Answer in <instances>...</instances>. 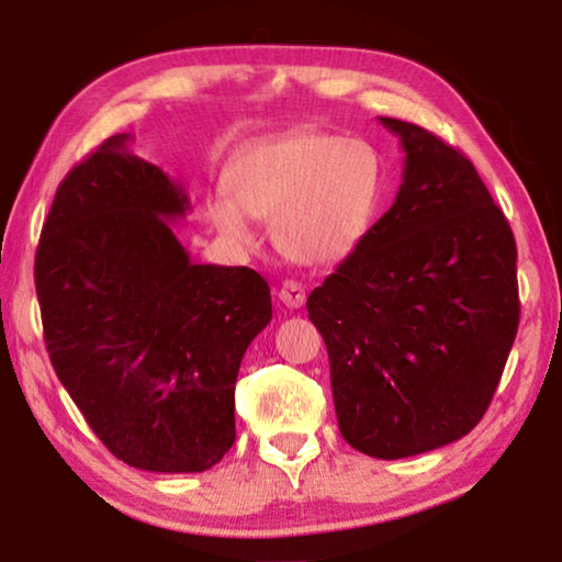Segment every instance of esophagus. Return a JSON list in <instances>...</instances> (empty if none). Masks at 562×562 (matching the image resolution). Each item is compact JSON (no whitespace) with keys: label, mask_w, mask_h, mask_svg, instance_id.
<instances>
[{"label":"esophagus","mask_w":562,"mask_h":562,"mask_svg":"<svg viewBox=\"0 0 562 562\" xmlns=\"http://www.w3.org/2000/svg\"><path fill=\"white\" fill-rule=\"evenodd\" d=\"M279 299L289 306V310H299V306L306 302V291H304L302 283L283 281L281 289H279Z\"/></svg>","instance_id":"1"}]
</instances>
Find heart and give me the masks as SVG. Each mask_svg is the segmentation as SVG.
<instances>
[{
  "instance_id": "1",
  "label": "heart",
  "mask_w": 562,
  "mask_h": 562,
  "mask_svg": "<svg viewBox=\"0 0 562 562\" xmlns=\"http://www.w3.org/2000/svg\"><path fill=\"white\" fill-rule=\"evenodd\" d=\"M386 160L363 137L291 130L250 145L229 164L226 194L212 199L214 227L237 248H256L252 217L273 222L283 256L302 266L348 258L371 233L386 196Z\"/></svg>"
}]
</instances>
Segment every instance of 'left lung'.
<instances>
[{
    "mask_svg": "<svg viewBox=\"0 0 562 562\" xmlns=\"http://www.w3.org/2000/svg\"><path fill=\"white\" fill-rule=\"evenodd\" d=\"M381 125L404 148L402 187L306 312L345 442L398 460L486 414L519 327L517 243L463 153L412 122Z\"/></svg>",
    "mask_w": 562,
    "mask_h": 562,
    "instance_id": "obj_1",
    "label": "left lung"
}]
</instances>
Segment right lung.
I'll return each instance as SVG.
<instances>
[{"label":"right lung","mask_w":562,"mask_h":562,"mask_svg":"<svg viewBox=\"0 0 562 562\" xmlns=\"http://www.w3.org/2000/svg\"><path fill=\"white\" fill-rule=\"evenodd\" d=\"M120 133L60 181L35 252L45 348L106 450L150 473H202L235 442V381L271 322L248 266L194 263L171 220L181 183Z\"/></svg>","instance_id":"obj_1"}]
</instances>
